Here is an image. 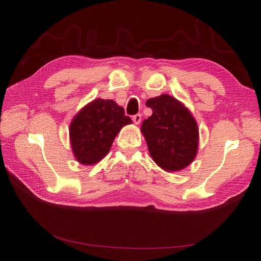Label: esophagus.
Segmentation results:
<instances>
[{
    "mask_svg": "<svg viewBox=\"0 0 261 261\" xmlns=\"http://www.w3.org/2000/svg\"><path fill=\"white\" fill-rule=\"evenodd\" d=\"M132 120H134V122H135L136 124H139L140 122H141V114L138 113V114L134 115V118H132Z\"/></svg>",
    "mask_w": 261,
    "mask_h": 261,
    "instance_id": "1",
    "label": "esophagus"
}]
</instances>
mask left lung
Segmentation results:
<instances>
[{
    "label": "left lung",
    "mask_w": 261,
    "mask_h": 261,
    "mask_svg": "<svg viewBox=\"0 0 261 261\" xmlns=\"http://www.w3.org/2000/svg\"><path fill=\"white\" fill-rule=\"evenodd\" d=\"M146 105L152 114L140 130L152 160L168 173L186 168L198 151V125L192 112L168 94L149 98Z\"/></svg>",
    "instance_id": "1"
}]
</instances>
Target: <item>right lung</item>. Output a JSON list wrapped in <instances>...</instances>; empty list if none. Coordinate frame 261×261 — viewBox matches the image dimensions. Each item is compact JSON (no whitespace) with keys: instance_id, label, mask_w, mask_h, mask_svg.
Masks as SVG:
<instances>
[{"instance_id":"1","label":"right lung","mask_w":261,"mask_h":261,"mask_svg":"<svg viewBox=\"0 0 261 261\" xmlns=\"http://www.w3.org/2000/svg\"><path fill=\"white\" fill-rule=\"evenodd\" d=\"M124 109L113 99L96 98L86 104L73 118L69 125V141L75 159L92 166L110 151L122 127L131 124Z\"/></svg>"}]
</instances>
